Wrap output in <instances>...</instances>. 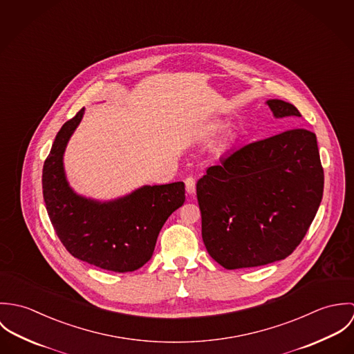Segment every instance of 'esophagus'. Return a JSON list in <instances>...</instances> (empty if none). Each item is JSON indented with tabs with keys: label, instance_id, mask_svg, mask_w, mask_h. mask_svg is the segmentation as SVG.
Listing matches in <instances>:
<instances>
[{
	"label": "esophagus",
	"instance_id": "esophagus-1",
	"mask_svg": "<svg viewBox=\"0 0 354 354\" xmlns=\"http://www.w3.org/2000/svg\"><path fill=\"white\" fill-rule=\"evenodd\" d=\"M185 189L189 195H194L196 192V181L194 177L185 178Z\"/></svg>",
	"mask_w": 354,
	"mask_h": 354
}]
</instances>
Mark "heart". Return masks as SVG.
Returning <instances> with one entry per match:
<instances>
[{
    "instance_id": "obj_1",
    "label": "heart",
    "mask_w": 354,
    "mask_h": 354,
    "mask_svg": "<svg viewBox=\"0 0 354 354\" xmlns=\"http://www.w3.org/2000/svg\"><path fill=\"white\" fill-rule=\"evenodd\" d=\"M218 129H219V125H212L208 131H209V132H215V131H218Z\"/></svg>"
}]
</instances>
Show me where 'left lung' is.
<instances>
[{
  "mask_svg": "<svg viewBox=\"0 0 354 354\" xmlns=\"http://www.w3.org/2000/svg\"><path fill=\"white\" fill-rule=\"evenodd\" d=\"M275 118L301 117L289 102H266ZM316 135L290 129L233 151L198 181L207 252L227 270L288 257L323 198Z\"/></svg>",
  "mask_w": 354,
  "mask_h": 354,
  "instance_id": "obj_1",
  "label": "left lung"
}]
</instances>
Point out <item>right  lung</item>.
<instances>
[{"label":"right lung","instance_id":"add662e5","mask_svg":"<svg viewBox=\"0 0 354 354\" xmlns=\"http://www.w3.org/2000/svg\"><path fill=\"white\" fill-rule=\"evenodd\" d=\"M83 115L84 107L61 127L44 165V199L51 225L76 259L114 272L135 271L151 259L162 226L185 202V185H143L107 202L76 194L66 180L64 152Z\"/></svg>","mask_w":354,"mask_h":354}]
</instances>
